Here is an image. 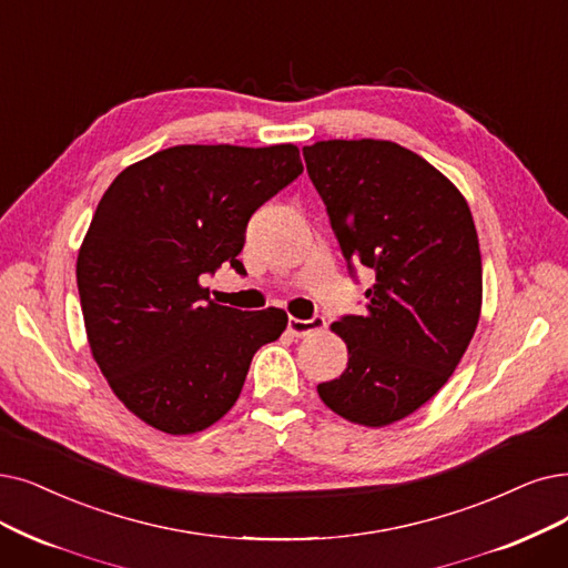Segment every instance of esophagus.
<instances>
[{
    "mask_svg": "<svg viewBox=\"0 0 568 568\" xmlns=\"http://www.w3.org/2000/svg\"><path fill=\"white\" fill-rule=\"evenodd\" d=\"M324 326H326V322H324V316H320V314L312 316V320H296V316H291V320H288V333L296 335V337H305L314 331H322Z\"/></svg>",
    "mask_w": 568,
    "mask_h": 568,
    "instance_id": "1",
    "label": "esophagus"
}]
</instances>
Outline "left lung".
Segmentation results:
<instances>
[{
  "mask_svg": "<svg viewBox=\"0 0 568 568\" xmlns=\"http://www.w3.org/2000/svg\"><path fill=\"white\" fill-rule=\"evenodd\" d=\"M349 275L375 272L366 312L339 316L345 373L316 392L333 413L387 426L434 398L480 320V244L464 195L422 155L382 140L303 146Z\"/></svg>",
  "mask_w": 568,
  "mask_h": 568,
  "instance_id": "obj_1",
  "label": "left lung"
}]
</instances>
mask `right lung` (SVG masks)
<instances>
[{
    "label": "right lung",
    "mask_w": 568,
    "mask_h": 568,
    "mask_svg": "<svg viewBox=\"0 0 568 568\" xmlns=\"http://www.w3.org/2000/svg\"><path fill=\"white\" fill-rule=\"evenodd\" d=\"M303 172L293 144H184L125 168L102 195L77 261L90 352L130 413L172 436L235 405L284 310L210 301L200 277L237 254L252 214Z\"/></svg>",
    "instance_id": "1"
}]
</instances>
